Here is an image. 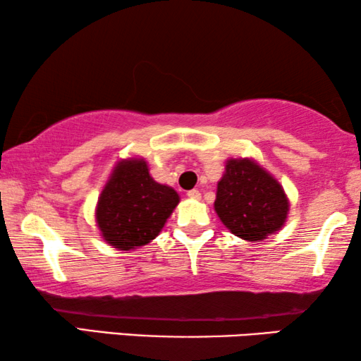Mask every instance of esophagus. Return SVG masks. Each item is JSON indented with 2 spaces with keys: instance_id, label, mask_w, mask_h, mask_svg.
Listing matches in <instances>:
<instances>
[{
  "instance_id": "1",
  "label": "esophagus",
  "mask_w": 361,
  "mask_h": 361,
  "mask_svg": "<svg viewBox=\"0 0 361 361\" xmlns=\"http://www.w3.org/2000/svg\"><path fill=\"white\" fill-rule=\"evenodd\" d=\"M187 197H190V199H194V200H199L200 199V192L195 190V189H192V190L187 192Z\"/></svg>"
}]
</instances>
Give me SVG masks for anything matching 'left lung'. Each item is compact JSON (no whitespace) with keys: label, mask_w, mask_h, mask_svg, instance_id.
I'll use <instances>...</instances> for the list:
<instances>
[{"label":"left lung","mask_w":361,"mask_h":361,"mask_svg":"<svg viewBox=\"0 0 361 361\" xmlns=\"http://www.w3.org/2000/svg\"><path fill=\"white\" fill-rule=\"evenodd\" d=\"M214 209L235 236L263 241L284 226L289 199L279 180L255 159L230 157L216 184Z\"/></svg>","instance_id":"8db88e82"}]
</instances>
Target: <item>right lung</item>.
<instances>
[{"label": "right lung", "instance_id": "obj_1", "mask_svg": "<svg viewBox=\"0 0 361 361\" xmlns=\"http://www.w3.org/2000/svg\"><path fill=\"white\" fill-rule=\"evenodd\" d=\"M172 187L152 179L145 157L116 162L95 209L102 238L113 248L131 251L151 243L179 204Z\"/></svg>", "mask_w": 361, "mask_h": 361}]
</instances>
